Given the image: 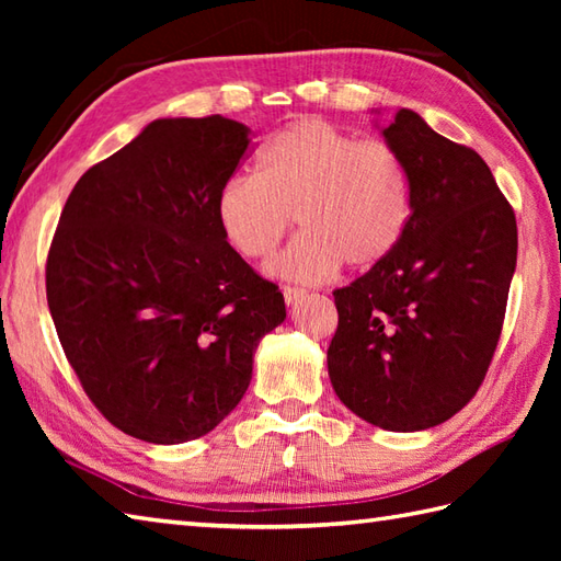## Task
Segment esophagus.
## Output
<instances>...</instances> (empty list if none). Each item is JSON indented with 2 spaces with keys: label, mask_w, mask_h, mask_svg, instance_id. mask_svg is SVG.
<instances>
[{
  "label": "esophagus",
  "mask_w": 561,
  "mask_h": 561,
  "mask_svg": "<svg viewBox=\"0 0 561 561\" xmlns=\"http://www.w3.org/2000/svg\"><path fill=\"white\" fill-rule=\"evenodd\" d=\"M282 294H284V301H287V306H294L296 301H301L306 296V291L299 287H284Z\"/></svg>",
  "instance_id": "34e87169"
}]
</instances>
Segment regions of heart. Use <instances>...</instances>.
Returning <instances> with one entry per match:
<instances>
[{
	"label": "heart",
	"instance_id": "heart-1",
	"mask_svg": "<svg viewBox=\"0 0 561 561\" xmlns=\"http://www.w3.org/2000/svg\"><path fill=\"white\" fill-rule=\"evenodd\" d=\"M291 217L304 231L272 262V274L323 284L344 262L374 270L408 231L410 173L386 141H359L320 117H301L262 141L255 175H231L217 193L219 229L248 260H267Z\"/></svg>",
	"mask_w": 561,
	"mask_h": 561
}]
</instances>
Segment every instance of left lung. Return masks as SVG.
Returning a JSON list of instances; mask_svg holds the SVG:
<instances>
[{"label": "left lung", "instance_id": "8db88e82", "mask_svg": "<svg viewBox=\"0 0 561 561\" xmlns=\"http://www.w3.org/2000/svg\"><path fill=\"white\" fill-rule=\"evenodd\" d=\"M380 135L410 173L412 217L396 253L332 291L340 323L328 374L364 422L422 432L460 412L484 380L518 229L478 151L440 137L410 108Z\"/></svg>", "mask_w": 561, "mask_h": 561}]
</instances>
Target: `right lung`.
<instances>
[{
    "mask_svg": "<svg viewBox=\"0 0 561 561\" xmlns=\"http://www.w3.org/2000/svg\"><path fill=\"white\" fill-rule=\"evenodd\" d=\"M248 145L221 115L161 117L83 173L59 217L45 267L57 337L105 420L147 444L209 434L287 318L217 221Z\"/></svg>",
    "mask_w": 561,
    "mask_h": 561,
    "instance_id": "add662e5",
    "label": "right lung"
}]
</instances>
